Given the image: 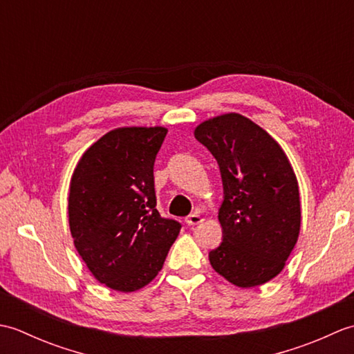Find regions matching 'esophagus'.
Segmentation results:
<instances>
[{
    "mask_svg": "<svg viewBox=\"0 0 354 354\" xmlns=\"http://www.w3.org/2000/svg\"><path fill=\"white\" fill-rule=\"evenodd\" d=\"M202 221H204V219H202V216L198 212L196 213H192V214H189V216L185 217V223L187 225H198Z\"/></svg>",
    "mask_w": 354,
    "mask_h": 354,
    "instance_id": "34e87169",
    "label": "esophagus"
}]
</instances>
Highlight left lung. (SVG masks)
<instances>
[{"instance_id": "1", "label": "left lung", "mask_w": 354, "mask_h": 354, "mask_svg": "<svg viewBox=\"0 0 354 354\" xmlns=\"http://www.w3.org/2000/svg\"><path fill=\"white\" fill-rule=\"evenodd\" d=\"M194 137L216 158L223 184V236L209 251V263L239 288L272 280L301 225L298 183L288 156L266 131L234 112L201 123Z\"/></svg>"}]
</instances>
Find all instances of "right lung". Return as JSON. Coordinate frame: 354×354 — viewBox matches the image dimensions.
<instances>
[{
    "label": "right lung",
    "mask_w": 354,
    "mask_h": 354,
    "mask_svg": "<svg viewBox=\"0 0 354 354\" xmlns=\"http://www.w3.org/2000/svg\"><path fill=\"white\" fill-rule=\"evenodd\" d=\"M165 127H118L95 141L73 173L74 246L102 284L145 288L160 272L181 223L156 209L153 164Z\"/></svg>",
    "instance_id": "add662e5"
}]
</instances>
